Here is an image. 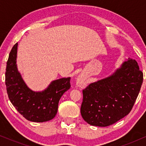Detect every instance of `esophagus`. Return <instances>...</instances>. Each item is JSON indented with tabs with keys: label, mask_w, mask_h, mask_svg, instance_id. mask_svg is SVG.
Wrapping results in <instances>:
<instances>
[{
	"label": "esophagus",
	"mask_w": 146,
	"mask_h": 146,
	"mask_svg": "<svg viewBox=\"0 0 146 146\" xmlns=\"http://www.w3.org/2000/svg\"><path fill=\"white\" fill-rule=\"evenodd\" d=\"M78 82L79 83H81V82H82V78L80 77H79L78 78Z\"/></svg>",
	"instance_id": "34e87169"
}]
</instances>
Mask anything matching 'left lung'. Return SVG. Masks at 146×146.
<instances>
[{
  "mask_svg": "<svg viewBox=\"0 0 146 146\" xmlns=\"http://www.w3.org/2000/svg\"><path fill=\"white\" fill-rule=\"evenodd\" d=\"M143 82L136 60L129 58L111 76L82 90V117L92 125H112L130 112Z\"/></svg>",
  "mask_w": 146,
  "mask_h": 146,
  "instance_id": "8db88e82",
  "label": "left lung"
}]
</instances>
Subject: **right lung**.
<instances>
[{"label": "right lung", "mask_w": 146, "mask_h": 146, "mask_svg": "<svg viewBox=\"0 0 146 146\" xmlns=\"http://www.w3.org/2000/svg\"><path fill=\"white\" fill-rule=\"evenodd\" d=\"M18 43L10 52L5 72V84L10 101L28 120L43 122L56 115L60 99L70 88V78L53 81L42 92H35L27 86L16 64Z\"/></svg>", "instance_id": "1"}]
</instances>
